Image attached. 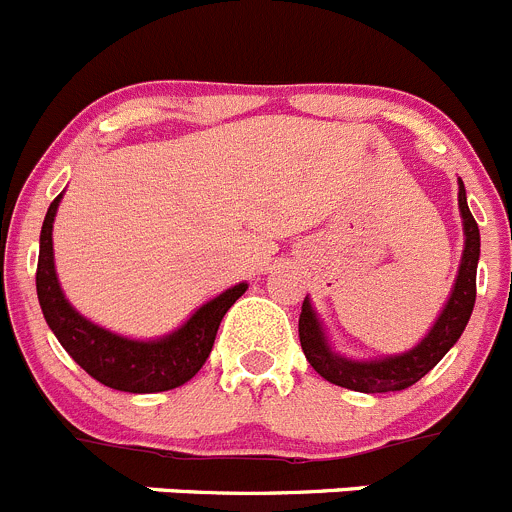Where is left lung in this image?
Masks as SVG:
<instances>
[{
  "label": "left lung",
  "instance_id": "1",
  "mask_svg": "<svg viewBox=\"0 0 512 512\" xmlns=\"http://www.w3.org/2000/svg\"><path fill=\"white\" fill-rule=\"evenodd\" d=\"M460 184V214L462 229H465V250H462L460 272H457L455 288L450 300L439 313L432 331L407 353L399 356H384L376 361H353V358L338 356L326 341L321 321L315 315L310 300H303V313L298 321L300 346H303L308 364L331 384L343 386L351 391H364V394H386V391H401L417 384L424 374L434 369L442 361V356L457 343V338L465 331L470 321L472 308H475L477 295V260H480V229L475 217L467 207L465 184Z\"/></svg>",
  "mask_w": 512,
  "mask_h": 512
}]
</instances>
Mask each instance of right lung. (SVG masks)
I'll use <instances>...</instances> for the list:
<instances>
[{"instance_id": "obj_1", "label": "right lung", "mask_w": 512, "mask_h": 512, "mask_svg": "<svg viewBox=\"0 0 512 512\" xmlns=\"http://www.w3.org/2000/svg\"><path fill=\"white\" fill-rule=\"evenodd\" d=\"M60 199L62 194H57L45 214L37 260V298L47 326L52 328L60 346L73 356L80 369L111 389L128 394H154L186 384L209 358L224 313L245 293L247 283L224 290L222 295L204 303L184 326L156 341H133L105 331L68 303L57 280L52 222Z\"/></svg>"}]
</instances>
